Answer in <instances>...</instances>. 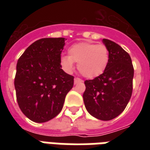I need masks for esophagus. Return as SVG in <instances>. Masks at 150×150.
<instances>
[{
  "label": "esophagus",
  "instance_id": "34e87169",
  "mask_svg": "<svg viewBox=\"0 0 150 150\" xmlns=\"http://www.w3.org/2000/svg\"><path fill=\"white\" fill-rule=\"evenodd\" d=\"M82 80L80 79L79 78H75L74 79V83L75 84H77V83H82Z\"/></svg>",
  "mask_w": 150,
  "mask_h": 150
}]
</instances>
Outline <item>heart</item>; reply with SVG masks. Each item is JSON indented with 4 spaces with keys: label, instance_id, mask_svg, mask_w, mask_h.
Instances as JSON below:
<instances>
[{
    "label": "heart",
    "instance_id": "heart-1",
    "mask_svg": "<svg viewBox=\"0 0 150 150\" xmlns=\"http://www.w3.org/2000/svg\"><path fill=\"white\" fill-rule=\"evenodd\" d=\"M74 62H78L79 71L88 79H94L103 74L109 62V51L104 45L83 42L69 47L68 55L60 59L61 66L65 71L74 70Z\"/></svg>",
    "mask_w": 150,
    "mask_h": 150
}]
</instances>
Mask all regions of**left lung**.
<instances>
[{"instance_id":"left-lung-1","label":"left lung","mask_w":150,"mask_h":150,"mask_svg":"<svg viewBox=\"0 0 150 150\" xmlns=\"http://www.w3.org/2000/svg\"><path fill=\"white\" fill-rule=\"evenodd\" d=\"M109 51V62L103 74L84 82L83 95L86 109L101 120H110L125 110L131 98L134 70L132 60L122 47L103 39Z\"/></svg>"}]
</instances>
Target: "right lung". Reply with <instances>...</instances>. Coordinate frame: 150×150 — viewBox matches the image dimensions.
I'll use <instances>...</instances> for the list:
<instances>
[{
  "mask_svg": "<svg viewBox=\"0 0 150 150\" xmlns=\"http://www.w3.org/2000/svg\"><path fill=\"white\" fill-rule=\"evenodd\" d=\"M64 38H42L32 43L17 63L14 87L19 108L36 123L46 122L59 114L74 77L60 63Z\"/></svg>",
  "mask_w": 150,
  "mask_h": 150,
  "instance_id": "1",
  "label": "right lung"
}]
</instances>
